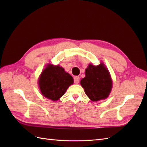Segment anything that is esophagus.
<instances>
[{
	"label": "esophagus",
	"instance_id": "obj_1",
	"mask_svg": "<svg viewBox=\"0 0 147 147\" xmlns=\"http://www.w3.org/2000/svg\"><path fill=\"white\" fill-rule=\"evenodd\" d=\"M80 82V77L79 76H75L74 78V83L75 84L79 83Z\"/></svg>",
	"mask_w": 147,
	"mask_h": 147
}]
</instances>
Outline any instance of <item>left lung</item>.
<instances>
[{
	"instance_id": "8db88e82",
	"label": "left lung",
	"mask_w": 147,
	"mask_h": 147,
	"mask_svg": "<svg viewBox=\"0 0 147 147\" xmlns=\"http://www.w3.org/2000/svg\"><path fill=\"white\" fill-rule=\"evenodd\" d=\"M80 83L86 95L93 102L107 98L112 85L109 72L102 63L97 66L90 64Z\"/></svg>"
}]
</instances>
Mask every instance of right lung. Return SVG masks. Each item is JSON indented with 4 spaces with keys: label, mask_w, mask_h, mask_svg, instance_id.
I'll use <instances>...</instances> for the list:
<instances>
[{
    "label": "right lung",
    "mask_w": 147,
    "mask_h": 147,
    "mask_svg": "<svg viewBox=\"0 0 147 147\" xmlns=\"http://www.w3.org/2000/svg\"><path fill=\"white\" fill-rule=\"evenodd\" d=\"M73 83V78L59 65H49L43 71L38 81L42 95L55 101L63 95Z\"/></svg>",
    "instance_id": "add662e5"
}]
</instances>
